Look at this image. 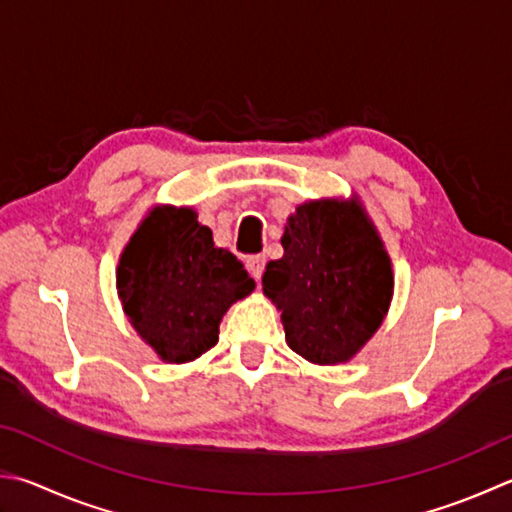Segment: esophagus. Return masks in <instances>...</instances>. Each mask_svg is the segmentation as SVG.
<instances>
[{
  "label": "esophagus",
  "mask_w": 512,
  "mask_h": 512,
  "mask_svg": "<svg viewBox=\"0 0 512 512\" xmlns=\"http://www.w3.org/2000/svg\"><path fill=\"white\" fill-rule=\"evenodd\" d=\"M247 267L256 281H260V276H263V272H265V256H249Z\"/></svg>",
  "instance_id": "esophagus-1"
}]
</instances>
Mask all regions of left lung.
<instances>
[{
  "label": "left lung",
  "instance_id": "1",
  "mask_svg": "<svg viewBox=\"0 0 512 512\" xmlns=\"http://www.w3.org/2000/svg\"><path fill=\"white\" fill-rule=\"evenodd\" d=\"M285 254L263 274L287 345L321 365L347 361L381 325L392 267L374 227L352 202H307L289 216Z\"/></svg>",
  "mask_w": 512,
  "mask_h": 512
}]
</instances>
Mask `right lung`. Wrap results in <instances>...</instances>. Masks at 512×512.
Returning a JSON list of instances; mask_svg holds the SVG:
<instances>
[{"label":"right lung","mask_w":512,"mask_h":512,"mask_svg":"<svg viewBox=\"0 0 512 512\" xmlns=\"http://www.w3.org/2000/svg\"><path fill=\"white\" fill-rule=\"evenodd\" d=\"M118 289L131 325L160 359L187 363L218 343L227 307L254 281L234 254L214 247L194 209L158 207L124 249Z\"/></svg>","instance_id":"obj_1"}]
</instances>
